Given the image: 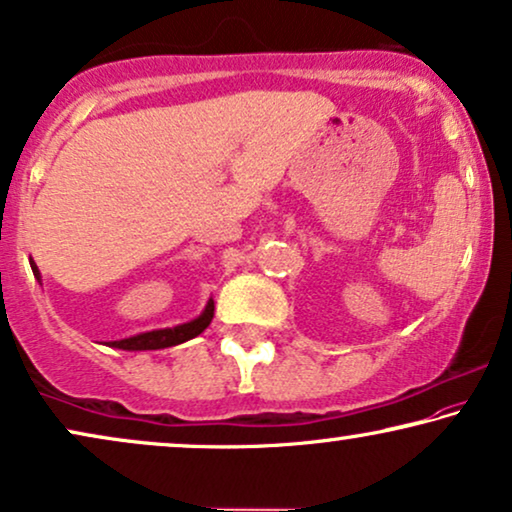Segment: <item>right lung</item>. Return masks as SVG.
Segmentation results:
<instances>
[{"label":"right lung","mask_w":512,"mask_h":512,"mask_svg":"<svg viewBox=\"0 0 512 512\" xmlns=\"http://www.w3.org/2000/svg\"><path fill=\"white\" fill-rule=\"evenodd\" d=\"M32 271H34V276L39 278V269H37V264H34V262H32ZM213 311H215V306H213V299H211L206 304L204 313H201L197 320L185 322V325H178V327H171V329L146 331V334H139V336H132V338H122V341H113L109 345H113V348H122V350H160V348H171V345L185 343V341H190V338L199 336L201 331H204L208 325H211Z\"/></svg>","instance_id":"obj_1"}]
</instances>
